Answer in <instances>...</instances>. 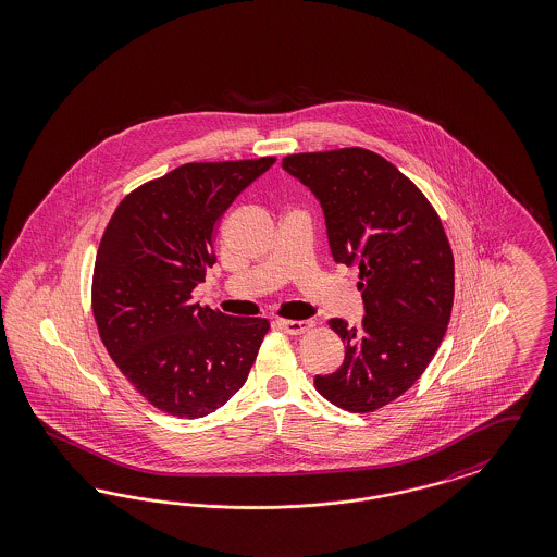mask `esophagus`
I'll return each instance as SVG.
<instances>
[{
  "instance_id": "esophagus-1",
  "label": "esophagus",
  "mask_w": 557,
  "mask_h": 557,
  "mask_svg": "<svg viewBox=\"0 0 557 557\" xmlns=\"http://www.w3.org/2000/svg\"><path fill=\"white\" fill-rule=\"evenodd\" d=\"M278 324L289 335H301V333H306V331H310L314 326L312 320H281Z\"/></svg>"
}]
</instances>
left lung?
<instances>
[{
  "label": "left lung",
  "mask_w": 557,
  "mask_h": 557,
  "mask_svg": "<svg viewBox=\"0 0 557 557\" xmlns=\"http://www.w3.org/2000/svg\"><path fill=\"white\" fill-rule=\"evenodd\" d=\"M283 169L322 206L337 264L360 268L362 326L329 320L345 343L315 391L343 410L366 413L404 395L445 337L454 306V253L429 199L362 147L293 153Z\"/></svg>",
  "instance_id": "left-lung-1"
}]
</instances>
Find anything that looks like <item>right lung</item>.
I'll return each instance as SVG.
<instances>
[{
	"label": "right lung",
	"mask_w": 557,
	"mask_h": 557,
	"mask_svg": "<svg viewBox=\"0 0 557 557\" xmlns=\"http://www.w3.org/2000/svg\"><path fill=\"white\" fill-rule=\"evenodd\" d=\"M276 158L191 162L126 195L99 243L94 315L110 358L151 406L201 418L247 381L267 318L201 308L191 293L216 262L214 231Z\"/></svg>",
	"instance_id": "add662e5"
}]
</instances>
